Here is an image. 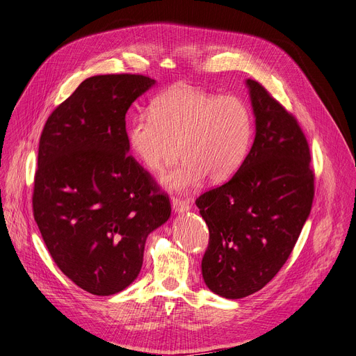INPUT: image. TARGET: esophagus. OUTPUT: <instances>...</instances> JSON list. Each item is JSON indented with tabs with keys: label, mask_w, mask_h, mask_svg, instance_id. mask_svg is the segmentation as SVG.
Here are the masks:
<instances>
[{
	"label": "esophagus",
	"mask_w": 356,
	"mask_h": 356,
	"mask_svg": "<svg viewBox=\"0 0 356 356\" xmlns=\"http://www.w3.org/2000/svg\"><path fill=\"white\" fill-rule=\"evenodd\" d=\"M172 207L176 212H184L191 209V202L181 197H172Z\"/></svg>",
	"instance_id": "34e87169"
}]
</instances>
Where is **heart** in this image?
<instances>
[{
    "instance_id": "1",
    "label": "heart",
    "mask_w": 356,
    "mask_h": 356,
    "mask_svg": "<svg viewBox=\"0 0 356 356\" xmlns=\"http://www.w3.org/2000/svg\"><path fill=\"white\" fill-rule=\"evenodd\" d=\"M251 136L250 109L241 99L179 85L159 97L149 114L134 117L128 144L153 173L163 170L179 144L183 159L164 177V184L181 192L204 176L212 183L229 179L245 160Z\"/></svg>"
}]
</instances>
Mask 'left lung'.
<instances>
[{
    "label": "left lung",
    "instance_id": "left-lung-1",
    "mask_svg": "<svg viewBox=\"0 0 356 356\" xmlns=\"http://www.w3.org/2000/svg\"><path fill=\"white\" fill-rule=\"evenodd\" d=\"M255 140L238 172L196 207L209 228L202 259L207 286L227 298L263 289L289 259L314 197L310 148L296 117L247 79Z\"/></svg>",
    "mask_w": 356,
    "mask_h": 356
}]
</instances>
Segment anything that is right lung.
Returning <instances> with one entry per match:
<instances>
[{
  "label": "right lung",
  "mask_w": 356,
  "mask_h": 356,
  "mask_svg": "<svg viewBox=\"0 0 356 356\" xmlns=\"http://www.w3.org/2000/svg\"><path fill=\"white\" fill-rule=\"evenodd\" d=\"M153 85L144 74L88 78L42 131L34 220L56 266L90 294L133 283L148 234L172 213L168 196L128 153L125 114Z\"/></svg>",
  "instance_id": "obj_1"
}]
</instances>
